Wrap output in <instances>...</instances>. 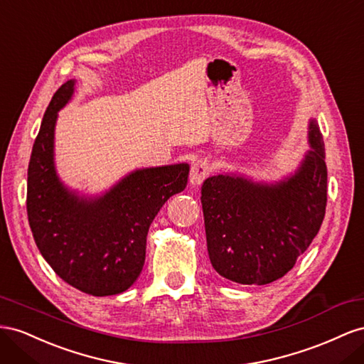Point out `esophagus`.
<instances>
[{
    "mask_svg": "<svg viewBox=\"0 0 364 364\" xmlns=\"http://www.w3.org/2000/svg\"><path fill=\"white\" fill-rule=\"evenodd\" d=\"M210 173V164L205 160H196L191 168L189 180L192 184H201L207 175Z\"/></svg>",
    "mask_w": 364,
    "mask_h": 364,
    "instance_id": "obj_1",
    "label": "esophagus"
}]
</instances>
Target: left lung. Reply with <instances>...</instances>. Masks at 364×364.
I'll list each match as a JSON object with an SVG mask.
<instances>
[{
  "label": "left lung",
  "instance_id": "obj_1",
  "mask_svg": "<svg viewBox=\"0 0 364 364\" xmlns=\"http://www.w3.org/2000/svg\"><path fill=\"white\" fill-rule=\"evenodd\" d=\"M294 175L274 184L237 175L209 176L201 189L207 252L223 277L265 285L285 276L323 223L328 171L318 124Z\"/></svg>",
  "mask_w": 364,
  "mask_h": 364
}]
</instances>
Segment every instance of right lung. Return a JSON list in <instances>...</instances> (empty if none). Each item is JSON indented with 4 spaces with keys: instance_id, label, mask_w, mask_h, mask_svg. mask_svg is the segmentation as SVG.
<instances>
[{
    "instance_id": "obj_1",
    "label": "right lung",
    "mask_w": 364,
    "mask_h": 364,
    "mask_svg": "<svg viewBox=\"0 0 364 364\" xmlns=\"http://www.w3.org/2000/svg\"><path fill=\"white\" fill-rule=\"evenodd\" d=\"M67 80L51 97L27 172V216L35 242L53 272L91 296L120 294L136 282L155 215L186 189L189 164L134 171L97 198L68 191L55 169V124L75 91Z\"/></svg>"
}]
</instances>
